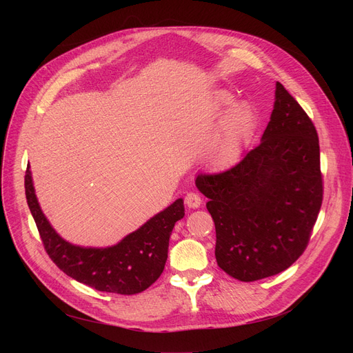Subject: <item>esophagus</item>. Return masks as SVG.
Instances as JSON below:
<instances>
[{
  "mask_svg": "<svg viewBox=\"0 0 353 353\" xmlns=\"http://www.w3.org/2000/svg\"><path fill=\"white\" fill-rule=\"evenodd\" d=\"M203 199L197 193H188L186 197H184V205H186L189 209H197L200 208Z\"/></svg>",
  "mask_w": 353,
  "mask_h": 353,
  "instance_id": "1",
  "label": "esophagus"
}]
</instances>
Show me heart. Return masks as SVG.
I'll return each instance as SVG.
<instances>
[{
	"mask_svg": "<svg viewBox=\"0 0 353 353\" xmlns=\"http://www.w3.org/2000/svg\"><path fill=\"white\" fill-rule=\"evenodd\" d=\"M220 104H230L232 97L228 92H221L219 97ZM254 127V114L253 110L242 103L234 105L226 119V124L223 128V134L217 148L216 160L220 165L232 164L242 152L243 144L250 137Z\"/></svg>",
	"mask_w": 353,
	"mask_h": 353,
	"instance_id": "heart-1",
	"label": "heart"
}]
</instances>
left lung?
Returning <instances> with one entry per match:
<instances>
[{
  "label": "left lung",
  "instance_id": "left-lung-1",
  "mask_svg": "<svg viewBox=\"0 0 353 353\" xmlns=\"http://www.w3.org/2000/svg\"><path fill=\"white\" fill-rule=\"evenodd\" d=\"M196 186L210 199L221 270L242 282L286 270L307 248L323 200L314 124L276 83L261 144L225 172L200 173Z\"/></svg>",
  "mask_w": 353,
  "mask_h": 353
}]
</instances>
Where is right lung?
Instances as JSON below:
<instances>
[{"mask_svg": "<svg viewBox=\"0 0 353 353\" xmlns=\"http://www.w3.org/2000/svg\"><path fill=\"white\" fill-rule=\"evenodd\" d=\"M26 197L51 261L67 276L92 289L117 294H136L152 286L163 273L174 223L184 216L177 199L120 243L105 249L74 246L50 226L35 197L30 165L26 172Z\"/></svg>", "mask_w": 353, "mask_h": 353, "instance_id": "1", "label": "right lung"}]
</instances>
